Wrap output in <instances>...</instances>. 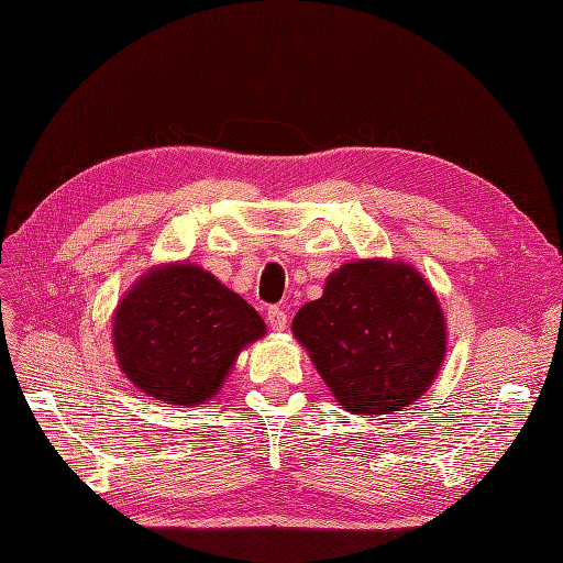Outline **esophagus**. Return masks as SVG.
<instances>
[{"instance_id":"1","label":"esophagus","mask_w":563,"mask_h":563,"mask_svg":"<svg viewBox=\"0 0 563 563\" xmlns=\"http://www.w3.org/2000/svg\"><path fill=\"white\" fill-rule=\"evenodd\" d=\"M266 321L271 325V330H276V333H283L287 328V313L280 307H271L266 313Z\"/></svg>"}]
</instances>
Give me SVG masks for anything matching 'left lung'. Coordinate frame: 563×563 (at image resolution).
Instances as JSON below:
<instances>
[{
    "label": "left lung",
    "mask_w": 563,
    "mask_h": 563,
    "mask_svg": "<svg viewBox=\"0 0 563 563\" xmlns=\"http://www.w3.org/2000/svg\"><path fill=\"white\" fill-rule=\"evenodd\" d=\"M292 335L350 413L378 416L413 405L446 354V319L419 268L358 258L333 271L323 295L301 307Z\"/></svg>",
    "instance_id": "left-lung-1"
}]
</instances>
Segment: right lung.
Returning a JSON list of instances; mask_svg holds the SVG:
<instances>
[{"mask_svg":"<svg viewBox=\"0 0 563 563\" xmlns=\"http://www.w3.org/2000/svg\"><path fill=\"white\" fill-rule=\"evenodd\" d=\"M266 323L238 292L197 264H158L133 283L111 319L119 368L164 405L197 407L221 390Z\"/></svg>","mask_w":563,"mask_h":563,"instance_id":"add662e5","label":"right lung"}]
</instances>
